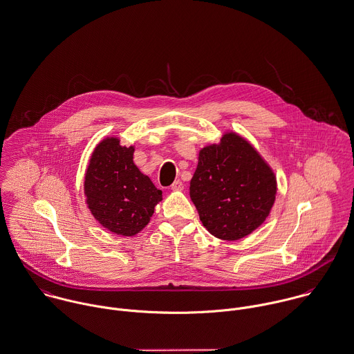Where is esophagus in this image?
<instances>
[{
    "label": "esophagus",
    "instance_id": "34e87169",
    "mask_svg": "<svg viewBox=\"0 0 354 354\" xmlns=\"http://www.w3.org/2000/svg\"><path fill=\"white\" fill-rule=\"evenodd\" d=\"M171 190H174V192H180V190H183V183L178 179V180H175L172 185H171Z\"/></svg>",
    "mask_w": 354,
    "mask_h": 354
}]
</instances>
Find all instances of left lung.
Returning a JSON list of instances; mask_svg holds the SVG:
<instances>
[{
  "instance_id": "obj_1",
  "label": "left lung",
  "mask_w": 354,
  "mask_h": 354,
  "mask_svg": "<svg viewBox=\"0 0 354 354\" xmlns=\"http://www.w3.org/2000/svg\"><path fill=\"white\" fill-rule=\"evenodd\" d=\"M277 178L257 150L227 133L201 149L190 198L216 238L236 241L264 223L275 201Z\"/></svg>"
}]
</instances>
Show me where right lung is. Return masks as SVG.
<instances>
[{
	"label": "right lung",
	"instance_id": "add662e5",
	"mask_svg": "<svg viewBox=\"0 0 354 354\" xmlns=\"http://www.w3.org/2000/svg\"><path fill=\"white\" fill-rule=\"evenodd\" d=\"M134 146H122L115 137L100 142L94 149L86 176V203L109 231L133 236L149 223L154 207L162 200L149 176L133 161Z\"/></svg>",
	"mask_w": 354,
	"mask_h": 354
}]
</instances>
